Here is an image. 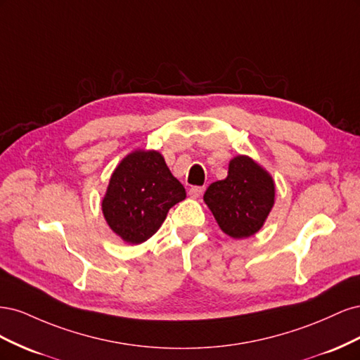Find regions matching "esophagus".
Returning <instances> with one entry per match:
<instances>
[{
    "mask_svg": "<svg viewBox=\"0 0 360 360\" xmlns=\"http://www.w3.org/2000/svg\"><path fill=\"white\" fill-rule=\"evenodd\" d=\"M202 192H204V188H201V186H192L189 189V195H191L192 198H200L201 195H202Z\"/></svg>",
    "mask_w": 360,
    "mask_h": 360,
    "instance_id": "1",
    "label": "esophagus"
}]
</instances>
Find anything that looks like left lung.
Listing matches in <instances>:
<instances>
[{
	"label": "left lung",
	"mask_w": 360,
	"mask_h": 360,
	"mask_svg": "<svg viewBox=\"0 0 360 360\" xmlns=\"http://www.w3.org/2000/svg\"><path fill=\"white\" fill-rule=\"evenodd\" d=\"M204 201L225 234L246 238L264 225L275 204V181L249 156H236L226 179L212 183Z\"/></svg>",
	"instance_id": "8db88e82"
}]
</instances>
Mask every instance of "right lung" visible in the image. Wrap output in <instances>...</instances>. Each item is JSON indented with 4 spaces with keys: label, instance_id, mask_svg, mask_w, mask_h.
<instances>
[{
    "label": "right lung",
    "instance_id": "obj_1",
    "mask_svg": "<svg viewBox=\"0 0 360 360\" xmlns=\"http://www.w3.org/2000/svg\"><path fill=\"white\" fill-rule=\"evenodd\" d=\"M184 198L186 191L159 151L135 150L114 169L102 212L117 236L139 245L159 230L171 207Z\"/></svg>",
    "mask_w": 360,
    "mask_h": 360
}]
</instances>
